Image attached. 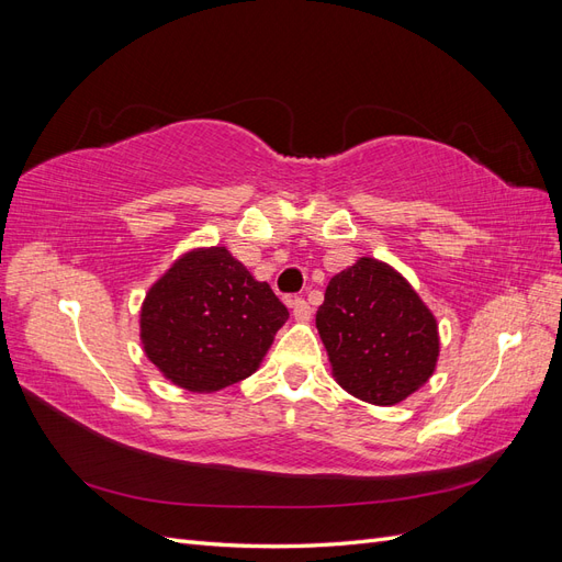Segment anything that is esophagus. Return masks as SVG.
Instances as JSON below:
<instances>
[{"mask_svg": "<svg viewBox=\"0 0 562 562\" xmlns=\"http://www.w3.org/2000/svg\"><path fill=\"white\" fill-rule=\"evenodd\" d=\"M291 304H293V316H295L297 321H310L312 307H310L307 300H304V297H295Z\"/></svg>", "mask_w": 562, "mask_h": 562, "instance_id": "obj_1", "label": "esophagus"}]
</instances>
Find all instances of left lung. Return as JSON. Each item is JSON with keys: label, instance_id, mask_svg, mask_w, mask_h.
<instances>
[{"label": "left lung", "instance_id": "1", "mask_svg": "<svg viewBox=\"0 0 562 562\" xmlns=\"http://www.w3.org/2000/svg\"><path fill=\"white\" fill-rule=\"evenodd\" d=\"M316 328L337 384L366 403L396 405L436 370L434 314L394 267L375 258L330 279Z\"/></svg>", "mask_w": 562, "mask_h": 562}]
</instances>
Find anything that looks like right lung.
<instances>
[{
    "mask_svg": "<svg viewBox=\"0 0 562 562\" xmlns=\"http://www.w3.org/2000/svg\"><path fill=\"white\" fill-rule=\"evenodd\" d=\"M285 318L269 283L255 281L227 248H196L149 288L140 339L164 378L213 394L258 370Z\"/></svg>",
    "mask_w": 562,
    "mask_h": 562,
    "instance_id": "right-lung-1",
    "label": "right lung"
}]
</instances>
